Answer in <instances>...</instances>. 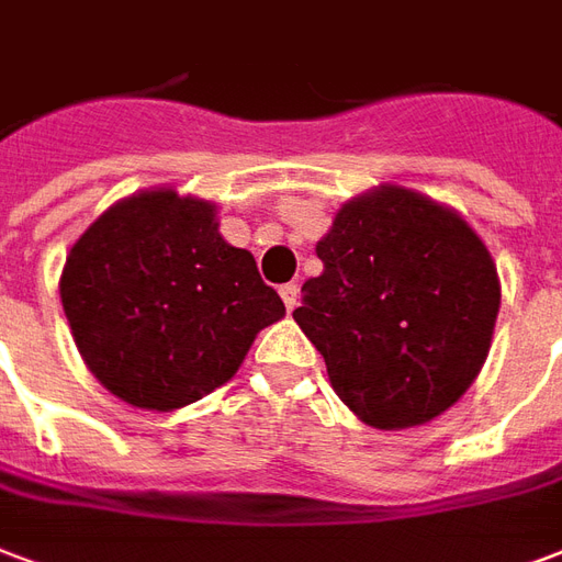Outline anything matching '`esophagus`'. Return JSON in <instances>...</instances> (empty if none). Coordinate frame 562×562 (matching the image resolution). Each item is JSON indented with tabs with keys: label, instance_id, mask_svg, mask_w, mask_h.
<instances>
[{
	"label": "esophagus",
	"instance_id": "obj_1",
	"mask_svg": "<svg viewBox=\"0 0 562 562\" xmlns=\"http://www.w3.org/2000/svg\"><path fill=\"white\" fill-rule=\"evenodd\" d=\"M297 294H301V289L294 285V282H289V285H280V297L282 303H285V310L292 313L294 306H297Z\"/></svg>",
	"mask_w": 562,
	"mask_h": 562
}]
</instances>
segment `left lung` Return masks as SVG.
Masks as SVG:
<instances>
[{"label":"left lung","instance_id":"obj_1","mask_svg":"<svg viewBox=\"0 0 562 562\" xmlns=\"http://www.w3.org/2000/svg\"><path fill=\"white\" fill-rule=\"evenodd\" d=\"M294 322L366 426L411 429L452 408L488 357L501 310L492 252L450 205L398 184L348 199L315 244Z\"/></svg>","mask_w":562,"mask_h":562}]
</instances>
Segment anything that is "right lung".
Wrapping results in <instances>:
<instances>
[{
	"instance_id": "right-lung-1",
	"label": "right lung",
	"mask_w": 562,
	"mask_h": 562,
	"mask_svg": "<svg viewBox=\"0 0 562 562\" xmlns=\"http://www.w3.org/2000/svg\"><path fill=\"white\" fill-rule=\"evenodd\" d=\"M59 294L91 375L164 414L232 381L285 315L252 252L220 235L217 205L176 187L106 207L70 247Z\"/></svg>"
}]
</instances>
